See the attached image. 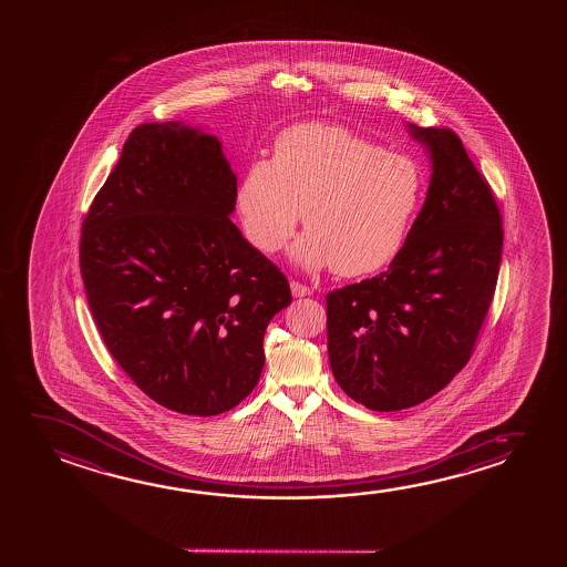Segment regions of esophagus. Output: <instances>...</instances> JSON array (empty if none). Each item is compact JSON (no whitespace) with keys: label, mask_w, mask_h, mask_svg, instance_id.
I'll use <instances>...</instances> for the list:
<instances>
[{"label":"esophagus","mask_w":567,"mask_h":567,"mask_svg":"<svg viewBox=\"0 0 567 567\" xmlns=\"http://www.w3.org/2000/svg\"><path fill=\"white\" fill-rule=\"evenodd\" d=\"M290 290H292V295L298 298L308 297V295L312 292L307 285H302V282H298V280H290Z\"/></svg>","instance_id":"obj_1"}]
</instances>
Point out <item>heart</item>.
I'll return each mask as SVG.
<instances>
[{"mask_svg": "<svg viewBox=\"0 0 567 567\" xmlns=\"http://www.w3.org/2000/svg\"><path fill=\"white\" fill-rule=\"evenodd\" d=\"M423 195L415 159L342 124L308 122L280 134L272 158L247 166L237 209L249 241L267 255L287 247L305 214L308 231L292 259L302 269L363 277L398 259Z\"/></svg>", "mask_w": 567, "mask_h": 567, "instance_id": "1", "label": "heart"}]
</instances>
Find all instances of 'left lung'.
<instances>
[{
  "label": "left lung",
  "instance_id": "left-lung-1",
  "mask_svg": "<svg viewBox=\"0 0 567 567\" xmlns=\"http://www.w3.org/2000/svg\"><path fill=\"white\" fill-rule=\"evenodd\" d=\"M433 162L427 199L390 269L326 295L338 385L372 411L413 408L473 355L502 257V215L451 128H419Z\"/></svg>",
  "mask_w": 567,
  "mask_h": 567
}]
</instances>
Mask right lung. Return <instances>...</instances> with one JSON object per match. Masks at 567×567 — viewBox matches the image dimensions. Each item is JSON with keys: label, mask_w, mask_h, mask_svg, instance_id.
<instances>
[{"label": "right lung", "mask_w": 567, "mask_h": 567, "mask_svg": "<svg viewBox=\"0 0 567 567\" xmlns=\"http://www.w3.org/2000/svg\"><path fill=\"white\" fill-rule=\"evenodd\" d=\"M235 202L219 140L148 122L83 221L81 277L103 342L150 400L184 415H219L255 390L265 330L292 302L229 219Z\"/></svg>", "instance_id": "right-lung-1"}]
</instances>
